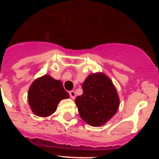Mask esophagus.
Here are the masks:
<instances>
[{
  "mask_svg": "<svg viewBox=\"0 0 159 159\" xmlns=\"http://www.w3.org/2000/svg\"><path fill=\"white\" fill-rule=\"evenodd\" d=\"M69 95L70 96H71V99H75V92H74V91H71V92H69Z\"/></svg>",
  "mask_w": 159,
  "mask_h": 159,
  "instance_id": "esophagus-1",
  "label": "esophagus"
}]
</instances>
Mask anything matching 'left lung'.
Returning a JSON list of instances; mask_svg holds the SVG:
<instances>
[{"instance_id":"left-lung-1","label":"left lung","mask_w":159,"mask_h":159,"mask_svg":"<svg viewBox=\"0 0 159 159\" xmlns=\"http://www.w3.org/2000/svg\"><path fill=\"white\" fill-rule=\"evenodd\" d=\"M83 94L75 98V104L83 120L99 127L117 111L119 99L111 80L102 73L92 74L82 85Z\"/></svg>"}]
</instances>
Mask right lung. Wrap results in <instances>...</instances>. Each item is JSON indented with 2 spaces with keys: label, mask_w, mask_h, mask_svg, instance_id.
<instances>
[{
  "label": "right lung",
  "mask_w": 159,
  "mask_h": 159,
  "mask_svg": "<svg viewBox=\"0 0 159 159\" xmlns=\"http://www.w3.org/2000/svg\"><path fill=\"white\" fill-rule=\"evenodd\" d=\"M69 95L62 82L45 75L32 83L28 94L32 112L37 116L46 117L56 111L59 102L67 99Z\"/></svg>",
  "instance_id": "obj_1"
}]
</instances>
